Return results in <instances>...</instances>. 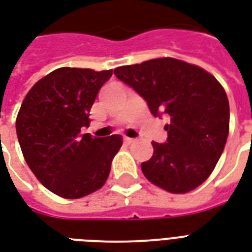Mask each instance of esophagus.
<instances>
[{"label": "esophagus", "instance_id": "34e87169", "mask_svg": "<svg viewBox=\"0 0 252 252\" xmlns=\"http://www.w3.org/2000/svg\"><path fill=\"white\" fill-rule=\"evenodd\" d=\"M124 143L132 144V143H133V139H129V137H124Z\"/></svg>", "mask_w": 252, "mask_h": 252}]
</instances>
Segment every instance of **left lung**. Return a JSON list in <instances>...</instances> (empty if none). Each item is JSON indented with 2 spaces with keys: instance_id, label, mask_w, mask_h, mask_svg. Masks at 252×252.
<instances>
[{
  "instance_id": "left-lung-1",
  "label": "left lung",
  "mask_w": 252,
  "mask_h": 252,
  "mask_svg": "<svg viewBox=\"0 0 252 252\" xmlns=\"http://www.w3.org/2000/svg\"><path fill=\"white\" fill-rule=\"evenodd\" d=\"M113 74L147 101L153 116L170 118L166 143L153 141V156L141 164L144 176L176 194L201 185L216 168L228 136L230 107L218 80L173 58L118 67Z\"/></svg>"
}]
</instances>
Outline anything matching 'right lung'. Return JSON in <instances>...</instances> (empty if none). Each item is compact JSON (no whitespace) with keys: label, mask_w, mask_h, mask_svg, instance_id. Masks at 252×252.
<instances>
[{"label":"right lung","mask_w":252,"mask_h":252,"mask_svg":"<svg viewBox=\"0 0 252 252\" xmlns=\"http://www.w3.org/2000/svg\"><path fill=\"white\" fill-rule=\"evenodd\" d=\"M112 70L62 67L38 80L21 105L15 128L29 168L54 194L75 199L100 189L122 136L92 137L90 111Z\"/></svg>","instance_id":"1"}]
</instances>
